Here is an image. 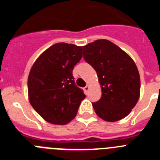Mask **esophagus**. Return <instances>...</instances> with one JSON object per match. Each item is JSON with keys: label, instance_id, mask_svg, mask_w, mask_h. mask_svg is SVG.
<instances>
[{"label": "esophagus", "instance_id": "obj_1", "mask_svg": "<svg viewBox=\"0 0 160 160\" xmlns=\"http://www.w3.org/2000/svg\"><path fill=\"white\" fill-rule=\"evenodd\" d=\"M90 90V86H88V85H87V86H86V87H84V90L85 91H86V92H88V90Z\"/></svg>", "mask_w": 160, "mask_h": 160}]
</instances>
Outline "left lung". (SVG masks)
I'll return each mask as SVG.
<instances>
[{
    "label": "left lung",
    "instance_id": "left-lung-1",
    "mask_svg": "<svg viewBox=\"0 0 160 160\" xmlns=\"http://www.w3.org/2000/svg\"><path fill=\"white\" fill-rule=\"evenodd\" d=\"M83 58L97 72L102 97L92 105L97 115L116 122L131 113L140 95V77L135 62L115 44L99 39L82 46Z\"/></svg>",
    "mask_w": 160,
    "mask_h": 160
}]
</instances>
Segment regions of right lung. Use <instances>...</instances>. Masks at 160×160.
Instances as JSON below:
<instances>
[{
	"mask_svg": "<svg viewBox=\"0 0 160 160\" xmlns=\"http://www.w3.org/2000/svg\"><path fill=\"white\" fill-rule=\"evenodd\" d=\"M82 57V46L59 42L32 65L28 78L29 100L46 122L66 125L75 118L86 95L74 83L72 71Z\"/></svg>",
	"mask_w": 160,
	"mask_h": 160,
	"instance_id": "obj_1",
	"label": "right lung"
}]
</instances>
